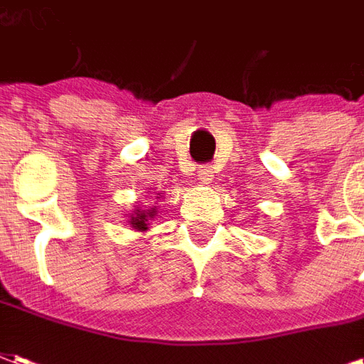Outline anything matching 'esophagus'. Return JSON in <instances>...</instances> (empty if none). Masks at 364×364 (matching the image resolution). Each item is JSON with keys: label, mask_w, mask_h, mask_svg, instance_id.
Masks as SVG:
<instances>
[{"label": "esophagus", "mask_w": 364, "mask_h": 364, "mask_svg": "<svg viewBox=\"0 0 364 364\" xmlns=\"http://www.w3.org/2000/svg\"><path fill=\"white\" fill-rule=\"evenodd\" d=\"M198 179L203 183H212V179H214V168L212 166H203V168L198 169Z\"/></svg>", "instance_id": "esophagus-1"}]
</instances>
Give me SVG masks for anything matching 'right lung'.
Instances as JSON below:
<instances>
[{"mask_svg": "<svg viewBox=\"0 0 364 364\" xmlns=\"http://www.w3.org/2000/svg\"><path fill=\"white\" fill-rule=\"evenodd\" d=\"M156 216V206L150 210H141L136 208L133 210V216H131V225H133L136 231H146L148 230V222Z\"/></svg>", "mask_w": 364, "mask_h": 364, "instance_id": "add662e5", "label": "right lung"}]
</instances>
